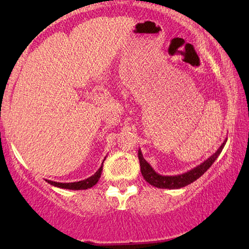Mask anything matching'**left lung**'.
Returning a JSON list of instances; mask_svg holds the SVG:
<instances>
[{
  "label": "left lung",
  "mask_w": 249,
  "mask_h": 249,
  "mask_svg": "<svg viewBox=\"0 0 249 249\" xmlns=\"http://www.w3.org/2000/svg\"><path fill=\"white\" fill-rule=\"evenodd\" d=\"M226 142H222V145L220 146L219 149L214 153L213 155H211L206 161L200 163L199 165H197L196 168L189 170L188 172L182 173V175L178 176H161L159 173H156L149 163L146 162V160L142 158V151L138 149V159H139V164H141V171L142 175L144 177V179L147 181L149 185L158 187V188H163V189H178L182 188L189 183H192L202 177L204 173H205L207 170L210 169V166L213 164L214 161L217 159V156L221 154L222 149L226 145Z\"/></svg>",
  "instance_id": "left-lung-1"
}]
</instances>
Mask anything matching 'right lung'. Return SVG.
Wrapping results in <instances>:
<instances>
[{
  "label": "right lung",
  "instance_id": "1",
  "mask_svg": "<svg viewBox=\"0 0 249 249\" xmlns=\"http://www.w3.org/2000/svg\"><path fill=\"white\" fill-rule=\"evenodd\" d=\"M105 160V159H104ZM104 162V161H103ZM102 171H103V163L100 166V169L97 170L96 172L94 173L93 176L89 177V178L81 180V181H77V182H55V181H51V180H46L50 185H53L55 187H59V188H63V189H71V190H83V189H88L91 188V187L96 185L98 182V180L101 178Z\"/></svg>",
  "mask_w": 249,
  "mask_h": 249
}]
</instances>
